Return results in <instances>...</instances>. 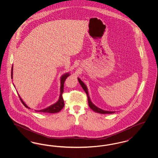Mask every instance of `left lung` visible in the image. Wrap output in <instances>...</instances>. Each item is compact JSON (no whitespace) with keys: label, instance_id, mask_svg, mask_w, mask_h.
Masks as SVG:
<instances>
[{"label":"left lung","instance_id":"left-lung-1","mask_svg":"<svg viewBox=\"0 0 158 158\" xmlns=\"http://www.w3.org/2000/svg\"><path fill=\"white\" fill-rule=\"evenodd\" d=\"M77 79H78V81H79V82L80 83V85H81L83 89L85 90V92H86V95H87V96H88V104H89V107H90V108H91L93 111H94L96 112V113H100V114H113V113H115V111H105V110H102V109L99 108V107L97 106L94 104H93L91 100H90V97H89V94H88V88H87L86 85H85L84 83L81 80V79L77 78Z\"/></svg>","mask_w":158,"mask_h":158}]
</instances>
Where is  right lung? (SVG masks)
Masks as SVG:
<instances>
[{"label": "right lung", "instance_id": "obj_1", "mask_svg": "<svg viewBox=\"0 0 158 158\" xmlns=\"http://www.w3.org/2000/svg\"><path fill=\"white\" fill-rule=\"evenodd\" d=\"M70 75V74L69 73V72H68V73H66L64 75H63L60 77V94L59 98V100L57 101V102H56L55 104H54L53 105H51L50 106L45 108L44 109L40 110H35V111L44 113H59L62 110V108L64 106V101H63V99L62 97V94L63 92V89H64V81H66V78ZM11 78H12V79H13V66L12 67V70H11ZM13 85L15 86L14 83H13ZM18 94V96L20 98L21 102H23V105L26 108L31 109L28 106H27V105L23 102V99L19 96V94Z\"/></svg>", "mask_w": 158, "mask_h": 158}]
</instances>
